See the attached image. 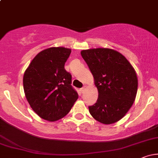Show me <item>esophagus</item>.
Returning <instances> with one entry per match:
<instances>
[{"instance_id":"obj_1","label":"esophagus","mask_w":158,"mask_h":158,"mask_svg":"<svg viewBox=\"0 0 158 158\" xmlns=\"http://www.w3.org/2000/svg\"><path fill=\"white\" fill-rule=\"evenodd\" d=\"M85 88H86V86H84V87H82V88H81V89H80V91L81 92V93H84V92H85Z\"/></svg>"}]
</instances>
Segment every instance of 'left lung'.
Instances as JSON below:
<instances>
[{
	"instance_id": "8db88e82",
	"label": "left lung",
	"mask_w": 158,
	"mask_h": 158,
	"mask_svg": "<svg viewBox=\"0 0 158 158\" xmlns=\"http://www.w3.org/2000/svg\"><path fill=\"white\" fill-rule=\"evenodd\" d=\"M94 79L99 97L89 111L98 122L106 125L121 119L135 100L138 80L131 63L120 52L109 48L81 51Z\"/></svg>"
}]
</instances>
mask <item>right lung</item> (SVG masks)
Here are the masks:
<instances>
[{
  "instance_id": "right-lung-1",
  "label": "right lung",
  "mask_w": 158,
  "mask_h": 158,
  "mask_svg": "<svg viewBox=\"0 0 158 158\" xmlns=\"http://www.w3.org/2000/svg\"><path fill=\"white\" fill-rule=\"evenodd\" d=\"M71 50L50 48L32 59L23 78L25 97L41 118L54 122L69 113L78 99L72 77L64 69Z\"/></svg>"
}]
</instances>
